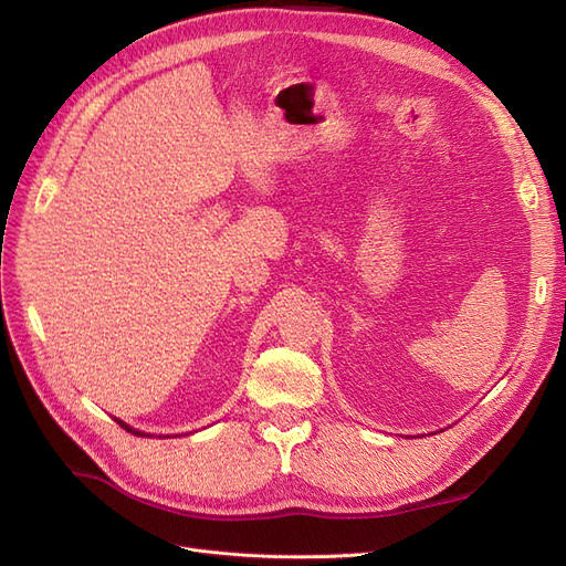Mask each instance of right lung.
Returning a JSON list of instances; mask_svg holds the SVG:
<instances>
[{
  "label": "right lung",
  "instance_id": "add662e5",
  "mask_svg": "<svg viewBox=\"0 0 566 566\" xmlns=\"http://www.w3.org/2000/svg\"><path fill=\"white\" fill-rule=\"evenodd\" d=\"M117 422H119V427H125V430H127V432H134V434H139V437H144L142 432H136V430H132V427H129V424H125L123 420H117Z\"/></svg>",
  "mask_w": 566,
  "mask_h": 566
}]
</instances>
